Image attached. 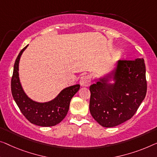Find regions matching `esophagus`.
Returning <instances> with one entry per match:
<instances>
[{
    "label": "esophagus",
    "instance_id": "esophagus-1",
    "mask_svg": "<svg viewBox=\"0 0 157 157\" xmlns=\"http://www.w3.org/2000/svg\"><path fill=\"white\" fill-rule=\"evenodd\" d=\"M80 85L82 86H88L91 85V78L89 75L82 76L79 79Z\"/></svg>",
    "mask_w": 157,
    "mask_h": 157
}]
</instances>
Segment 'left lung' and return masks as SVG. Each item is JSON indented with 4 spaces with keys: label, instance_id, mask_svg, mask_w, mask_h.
<instances>
[{
    "label": "left lung",
    "instance_id": "1",
    "mask_svg": "<svg viewBox=\"0 0 157 157\" xmlns=\"http://www.w3.org/2000/svg\"><path fill=\"white\" fill-rule=\"evenodd\" d=\"M109 78L115 83H108ZM147 88L143 58L119 60L111 73L90 86V113L103 127L120 125L136 113L145 98Z\"/></svg>",
    "mask_w": 157,
    "mask_h": 157
}]
</instances>
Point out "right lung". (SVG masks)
<instances>
[{"mask_svg":"<svg viewBox=\"0 0 157 157\" xmlns=\"http://www.w3.org/2000/svg\"><path fill=\"white\" fill-rule=\"evenodd\" d=\"M27 46L20 51L14 65L11 79L12 95L20 111L30 123L42 127L56 125L67 115L71 100L78 92L80 85H75L64 89L54 99L48 102L39 103L29 99L22 90L18 72L20 56Z\"/></svg>","mask_w":157,"mask_h":157,"instance_id":"1","label":"right lung"}]
</instances>
